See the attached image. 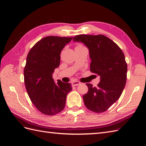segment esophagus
I'll return each mask as SVG.
<instances>
[{"label":"esophagus","instance_id":"34e87169","mask_svg":"<svg viewBox=\"0 0 146 146\" xmlns=\"http://www.w3.org/2000/svg\"><path fill=\"white\" fill-rule=\"evenodd\" d=\"M80 84H81V82H80L78 81H75L71 83V85L73 86H78V85H80Z\"/></svg>","mask_w":146,"mask_h":146}]
</instances>
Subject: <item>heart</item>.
Here are the masks:
<instances>
[{"label":"heart","mask_w":146,"mask_h":146,"mask_svg":"<svg viewBox=\"0 0 146 146\" xmlns=\"http://www.w3.org/2000/svg\"><path fill=\"white\" fill-rule=\"evenodd\" d=\"M77 46H78V47H80V46H83L82 44H78V45H77Z\"/></svg>","instance_id":"heart-1"}]
</instances>
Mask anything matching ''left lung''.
I'll use <instances>...</instances> for the list:
<instances>
[{
    "mask_svg": "<svg viewBox=\"0 0 146 146\" xmlns=\"http://www.w3.org/2000/svg\"><path fill=\"white\" fill-rule=\"evenodd\" d=\"M73 39L89 49L90 71L100 76L97 87L86 83L88 91L83 96L84 104L94 112H104L120 98L125 87L127 64L124 54L116 43L102 35H80Z\"/></svg>",
    "mask_w": 146,
    "mask_h": 146,
    "instance_id": "1",
    "label": "left lung"
}]
</instances>
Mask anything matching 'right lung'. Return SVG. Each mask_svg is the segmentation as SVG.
Listing matches in <instances>:
<instances>
[{
  "instance_id": "right-lung-1",
  "label": "right lung",
  "mask_w": 146,
  "mask_h": 146,
  "mask_svg": "<svg viewBox=\"0 0 146 146\" xmlns=\"http://www.w3.org/2000/svg\"><path fill=\"white\" fill-rule=\"evenodd\" d=\"M73 37L50 36L39 40L30 49L24 70V83L32 103L44 115H54L64 109L66 95L72 88L69 83L52 78L60 66L61 50Z\"/></svg>"
}]
</instances>
